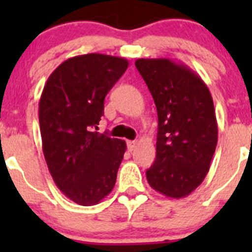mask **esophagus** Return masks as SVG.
Segmentation results:
<instances>
[{"label":"esophagus","instance_id":"obj_1","mask_svg":"<svg viewBox=\"0 0 252 252\" xmlns=\"http://www.w3.org/2000/svg\"><path fill=\"white\" fill-rule=\"evenodd\" d=\"M126 145H128V150L129 151H134L136 147V141H128L126 142Z\"/></svg>","mask_w":252,"mask_h":252}]
</instances>
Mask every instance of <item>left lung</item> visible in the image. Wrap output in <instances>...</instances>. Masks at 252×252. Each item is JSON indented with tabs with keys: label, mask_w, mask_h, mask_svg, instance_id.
Returning <instances> with one entry per match:
<instances>
[{
	"label": "left lung",
	"mask_w": 252,
	"mask_h": 252,
	"mask_svg": "<svg viewBox=\"0 0 252 252\" xmlns=\"http://www.w3.org/2000/svg\"><path fill=\"white\" fill-rule=\"evenodd\" d=\"M158 116L156 159L146 171L150 187L164 196L191 194L210 171L218 126L207 85L183 63L169 58H139Z\"/></svg>",
	"instance_id": "1"
}]
</instances>
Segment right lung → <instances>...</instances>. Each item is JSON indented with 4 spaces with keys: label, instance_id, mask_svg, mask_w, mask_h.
<instances>
[{
    "label": "right lung",
    "instance_id": "1",
    "mask_svg": "<svg viewBox=\"0 0 252 252\" xmlns=\"http://www.w3.org/2000/svg\"><path fill=\"white\" fill-rule=\"evenodd\" d=\"M126 58L88 53L68 58L47 79L39 102L42 151L58 189L93 206L114 188L126 144L100 134L108 91L128 68Z\"/></svg>",
    "mask_w": 252,
    "mask_h": 252
}]
</instances>
